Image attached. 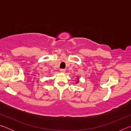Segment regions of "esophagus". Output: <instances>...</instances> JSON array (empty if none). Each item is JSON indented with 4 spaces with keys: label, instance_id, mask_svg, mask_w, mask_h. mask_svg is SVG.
Listing matches in <instances>:
<instances>
[{
    "label": "esophagus",
    "instance_id": "obj_1",
    "mask_svg": "<svg viewBox=\"0 0 131 131\" xmlns=\"http://www.w3.org/2000/svg\"><path fill=\"white\" fill-rule=\"evenodd\" d=\"M65 69H60V72H62V73H64L65 72Z\"/></svg>",
    "mask_w": 131,
    "mask_h": 131
}]
</instances>
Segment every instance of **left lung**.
<instances>
[{
	"instance_id": "8db88e82",
	"label": "left lung",
	"mask_w": 131,
	"mask_h": 131,
	"mask_svg": "<svg viewBox=\"0 0 131 131\" xmlns=\"http://www.w3.org/2000/svg\"><path fill=\"white\" fill-rule=\"evenodd\" d=\"M77 82H78V81H77Z\"/></svg>"
}]
</instances>
